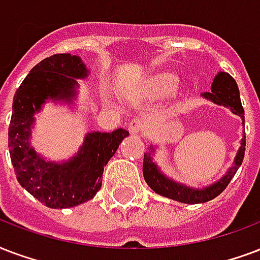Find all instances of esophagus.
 <instances>
[{"label":"esophagus","mask_w":260,"mask_h":260,"mask_svg":"<svg viewBox=\"0 0 260 260\" xmlns=\"http://www.w3.org/2000/svg\"><path fill=\"white\" fill-rule=\"evenodd\" d=\"M146 127V120L144 118H134L128 123V132L132 134H141L144 128Z\"/></svg>","instance_id":"esophagus-1"}]
</instances>
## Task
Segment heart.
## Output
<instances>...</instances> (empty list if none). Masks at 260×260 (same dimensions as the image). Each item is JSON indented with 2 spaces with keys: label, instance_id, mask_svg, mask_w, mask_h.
<instances>
[{
  "label": "heart",
  "instance_id": "1",
  "mask_svg": "<svg viewBox=\"0 0 260 260\" xmlns=\"http://www.w3.org/2000/svg\"><path fill=\"white\" fill-rule=\"evenodd\" d=\"M178 81L179 78L175 72H159L149 82V89H151V93L153 95L165 97V95H169L171 91H174V89L178 85Z\"/></svg>",
  "mask_w": 260,
  "mask_h": 260
}]
</instances>
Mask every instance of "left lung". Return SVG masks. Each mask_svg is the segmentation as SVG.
<instances>
[{
  "label": "left lung",
  "instance_id": "1",
  "mask_svg": "<svg viewBox=\"0 0 260 260\" xmlns=\"http://www.w3.org/2000/svg\"><path fill=\"white\" fill-rule=\"evenodd\" d=\"M202 95L215 104L229 107L233 114L239 115L240 118L243 119L244 124V108L241 105V100H240L239 86L233 77H230L228 72H218V75L214 78V82H212L211 91H206ZM153 152H155L153 145H149V151L144 153V165H142L144 178H145V182L149 185V188L155 190L160 196L169 197L175 202L185 203V204H199V203L210 202L216 196H219L229 185L234 174L237 173V170L243 163L244 153H245V136H243L237 155L234 157L233 166L226 171V174L219 181L203 189L190 188V186L175 182L169 177H166L153 161V157H152Z\"/></svg>",
  "mask_w": 260,
  "mask_h": 260
}]
</instances>
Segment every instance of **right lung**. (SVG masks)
Here are the masks:
<instances>
[{"label": "right lung", "instance_id": "1", "mask_svg": "<svg viewBox=\"0 0 260 260\" xmlns=\"http://www.w3.org/2000/svg\"><path fill=\"white\" fill-rule=\"evenodd\" d=\"M87 74L81 57L53 54L31 70L13 97L8 146L15 174L21 186L49 208H70L93 199L101 188L104 167L128 136L124 128L89 133L77 155L63 163L46 161L31 146L34 115L46 100L72 103L77 79Z\"/></svg>", "mask_w": 260, "mask_h": 260}]
</instances>
